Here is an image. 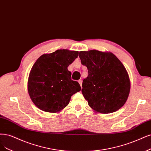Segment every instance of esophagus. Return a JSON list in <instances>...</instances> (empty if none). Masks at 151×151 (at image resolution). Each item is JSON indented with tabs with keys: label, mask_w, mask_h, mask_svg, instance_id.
Instances as JSON below:
<instances>
[{
	"label": "esophagus",
	"mask_w": 151,
	"mask_h": 151,
	"mask_svg": "<svg viewBox=\"0 0 151 151\" xmlns=\"http://www.w3.org/2000/svg\"><path fill=\"white\" fill-rule=\"evenodd\" d=\"M78 82H79V84H80L81 87H82V80H81V79H80V80L78 81Z\"/></svg>",
	"instance_id": "esophagus-1"
}]
</instances>
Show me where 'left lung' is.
<instances>
[{"instance_id":"8db88e82","label":"left lung","mask_w":151,"mask_h":151,"mask_svg":"<svg viewBox=\"0 0 151 151\" xmlns=\"http://www.w3.org/2000/svg\"><path fill=\"white\" fill-rule=\"evenodd\" d=\"M81 63L88 76L82 81V93L89 106L96 112H116L126 103L131 83L125 67L111 52L96 50L81 51Z\"/></svg>"}]
</instances>
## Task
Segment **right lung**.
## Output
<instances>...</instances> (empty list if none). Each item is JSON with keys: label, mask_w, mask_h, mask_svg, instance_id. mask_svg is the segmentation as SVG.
Segmentation results:
<instances>
[{"label": "right lung", "mask_w": 151, "mask_h": 151, "mask_svg": "<svg viewBox=\"0 0 151 151\" xmlns=\"http://www.w3.org/2000/svg\"><path fill=\"white\" fill-rule=\"evenodd\" d=\"M79 52L57 50L41 55L30 72L28 92L31 100L40 110L58 112L69 104L71 96L81 87L71 79L67 67L78 57Z\"/></svg>", "instance_id": "right-lung-1"}]
</instances>
